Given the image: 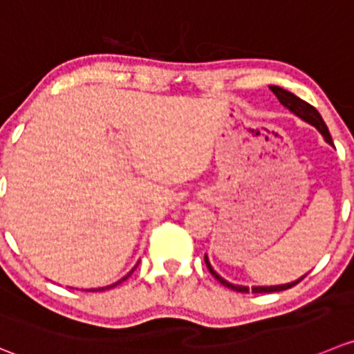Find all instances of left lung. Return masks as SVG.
Listing matches in <instances>:
<instances>
[{
	"label": "left lung",
	"instance_id": "1",
	"mask_svg": "<svg viewBox=\"0 0 354 354\" xmlns=\"http://www.w3.org/2000/svg\"><path fill=\"white\" fill-rule=\"evenodd\" d=\"M270 90H272L273 93H275V97L279 98V102H280V104L283 105V107H287V109H289V111L292 112V114H296L297 118H301V119H303V121L310 122L311 126H315V128H317L318 131L322 133V136H324V138H325V142H327L328 145H332V147H334V142H332V136H330V133H328V128H327V124H325V122H324V119H322V115H320V112H318L317 109L313 107V105H310V104H308V102L301 100L299 97H296V95H294V93H290V91L283 90V88H279V86H270ZM204 261H205V266H207L209 273H211V275L214 277V279L218 280L219 283H223V286H225V287H228V289H232V290H236V292H249V287H243V286H235V283H230V282H226L225 279H221V277H219L218 273H216L214 270H212L211 263H209V259H207V254H205V256H204ZM303 279H304V277H301V279H299V280H296V282L283 283V286L252 287V289H250V290H252L254 294H264V292H280V290H287V289H290V287H294V286H296V283H299L301 280H303Z\"/></svg>",
	"mask_w": 354,
	"mask_h": 354
}]
</instances>
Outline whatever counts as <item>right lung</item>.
Here are the masks:
<instances>
[{"label": "right lung", "mask_w": 354, "mask_h": 354, "mask_svg": "<svg viewBox=\"0 0 354 354\" xmlns=\"http://www.w3.org/2000/svg\"><path fill=\"white\" fill-rule=\"evenodd\" d=\"M131 272H133V270H131ZM128 277H129V275H126V277H124V279H122V280H126V279H128ZM122 280H119V282H118V283H121V282H122ZM118 283H112V286H109V287H102V289H98V290H105V289H111V287H115V286H118ZM91 290H97V289H91Z\"/></svg>", "instance_id": "add662e5"}]
</instances>
